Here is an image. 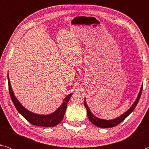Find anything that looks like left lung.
<instances>
[{
  "label": "left lung",
  "instance_id": "8db88e82",
  "mask_svg": "<svg viewBox=\"0 0 149 149\" xmlns=\"http://www.w3.org/2000/svg\"><path fill=\"white\" fill-rule=\"evenodd\" d=\"M142 90H143V85H141V89L139 92V94L137 95V97L136 100H135V102L133 103V104L131 106V107L128 109L126 112L123 113V114H122L120 116H118L117 118H114V119L112 120H104V119H101V118H99L93 114L91 112V111L90 110L89 107H88L87 103H86V100H85V99L84 100V106L87 109V116L89 118V120H90V122L92 123H93L95 125L99 127H101V128H108V127H113L114 126L117 125L119 124L120 123H121L122 121L124 120L126 118H127L128 116H129L131 113H132L133 110L135 109V108L137 106V103L139 102V100L140 99L141 95V93H142Z\"/></svg>",
  "mask_w": 149,
  "mask_h": 149
}]
</instances>
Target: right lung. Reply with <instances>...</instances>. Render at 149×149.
<instances>
[{"mask_svg": "<svg viewBox=\"0 0 149 149\" xmlns=\"http://www.w3.org/2000/svg\"><path fill=\"white\" fill-rule=\"evenodd\" d=\"M8 88L9 93L10 97L13 102L15 107L18 111V112L22 116L26 118L29 123L32 125L37 126H42V127H54L61 122L64 114L66 110L68 102L70 100V97L73 93L66 95L63 100L62 104L54 111V112L50 113L49 114H35L27 110L25 108L21 103L19 102L17 98L15 97L13 90L12 89L10 81L8 74Z\"/></svg>", "mask_w": 149, "mask_h": 149, "instance_id": "add662e5", "label": "right lung"}]
</instances>
